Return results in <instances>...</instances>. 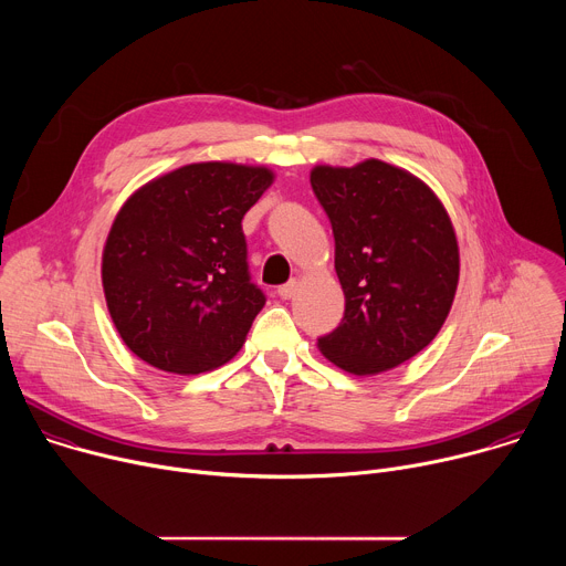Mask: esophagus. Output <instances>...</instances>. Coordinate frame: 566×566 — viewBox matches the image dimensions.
<instances>
[{"mask_svg": "<svg viewBox=\"0 0 566 566\" xmlns=\"http://www.w3.org/2000/svg\"><path fill=\"white\" fill-rule=\"evenodd\" d=\"M297 280H291V282H286V284H282L280 289H277V295L282 297V300H291L293 295H295V291H297Z\"/></svg>", "mask_w": 566, "mask_h": 566, "instance_id": "34e87169", "label": "esophagus"}]
</instances>
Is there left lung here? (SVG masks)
I'll return each mask as SVG.
<instances>
[{
	"instance_id": "1",
	"label": "left lung",
	"mask_w": 566,
	"mask_h": 566,
	"mask_svg": "<svg viewBox=\"0 0 566 566\" xmlns=\"http://www.w3.org/2000/svg\"><path fill=\"white\" fill-rule=\"evenodd\" d=\"M311 188L336 239L340 325L317 340L340 369L371 376L426 349L450 313L459 247L437 195L415 175L367 158L315 166Z\"/></svg>"
}]
</instances>
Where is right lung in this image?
I'll list each match as a JSON object with an SVG mask.
<instances>
[{
    "instance_id": "1",
    "label": "right lung",
    "mask_w": 566,
    "mask_h": 566,
    "mask_svg": "<svg viewBox=\"0 0 566 566\" xmlns=\"http://www.w3.org/2000/svg\"><path fill=\"white\" fill-rule=\"evenodd\" d=\"M262 166L208 160L156 177L118 210L103 289L123 343L147 365L201 374L230 360L266 304L241 219L273 184Z\"/></svg>"
}]
</instances>
